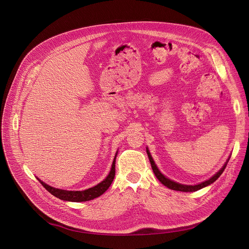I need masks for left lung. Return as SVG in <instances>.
Listing matches in <instances>:
<instances>
[{"label":"left lung","mask_w":249,"mask_h":249,"mask_svg":"<svg viewBox=\"0 0 249 249\" xmlns=\"http://www.w3.org/2000/svg\"><path fill=\"white\" fill-rule=\"evenodd\" d=\"M147 154H148V157H149V160H150V162H151L153 171H154L155 175L157 176V178H158L164 186H166L167 188L172 189V190H176V191H182V192H194V191L200 190V189H202V188H204V187H206V186L212 184L213 182H215V181L219 178V177L221 176V174L224 172V170H225V168H226V166H227V163H228V161H227V162L224 164V166L222 167V169H220L219 172H217L214 176L211 177L210 179H208V180H206V181H204V182H202V183H200V184H197V185H183V184L176 183V182H174V181H172V180L166 178V177L158 169V167H157V165L155 164V162H154V160H153V159H152V156H151V154H150V152H149L148 149H147Z\"/></svg>","instance_id":"8db88e82"}]
</instances>
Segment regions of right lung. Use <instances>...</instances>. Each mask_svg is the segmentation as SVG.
I'll return each instance as SVG.
<instances>
[{
	"label": "right lung",
	"mask_w": 249,
	"mask_h": 249,
	"mask_svg": "<svg viewBox=\"0 0 249 249\" xmlns=\"http://www.w3.org/2000/svg\"><path fill=\"white\" fill-rule=\"evenodd\" d=\"M115 159H116V156L114 158V160H113V163L111 166V170H110L109 174L107 175V177H106V178L102 182L98 183L97 185H95L91 188H89L87 190H84V191H67V190L57 189V188L47 185L46 183L42 182L41 180H39V181L48 192H50L52 195H54L55 197H57L61 200L71 201V202L89 201V200H92V199L102 195L111 185V183L114 179V176H115Z\"/></svg>",
	"instance_id": "add662e5"
}]
</instances>
